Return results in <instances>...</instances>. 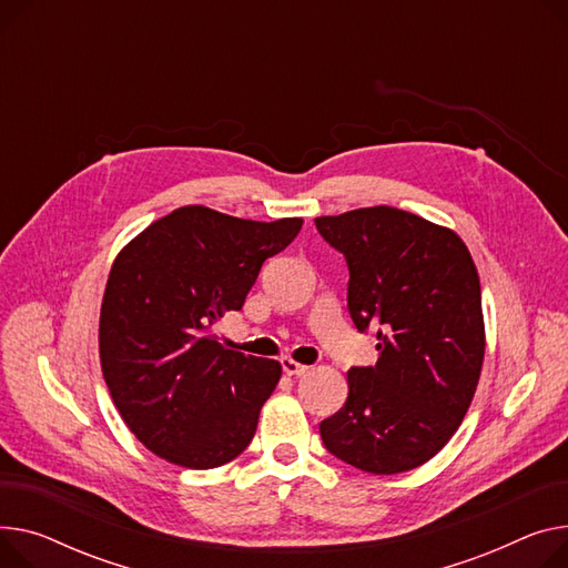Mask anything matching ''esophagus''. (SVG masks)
<instances>
[{
  "label": "esophagus",
  "instance_id": "1",
  "mask_svg": "<svg viewBox=\"0 0 568 568\" xmlns=\"http://www.w3.org/2000/svg\"><path fill=\"white\" fill-rule=\"evenodd\" d=\"M281 365H283V372L287 374V376H301V374H306L311 367L308 365H301V363H296V361H292V358H283L281 361Z\"/></svg>",
  "mask_w": 568,
  "mask_h": 568
}]
</instances>
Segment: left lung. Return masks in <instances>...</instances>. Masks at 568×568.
Returning <instances> with one entry per match:
<instances>
[{
	"mask_svg": "<svg viewBox=\"0 0 568 568\" xmlns=\"http://www.w3.org/2000/svg\"><path fill=\"white\" fill-rule=\"evenodd\" d=\"M345 255L347 308L374 328L376 365L347 372L349 397L320 434L333 457L374 475L423 466L473 402L484 363L479 276L462 237L397 207L317 216Z\"/></svg>",
	"mask_w": 568,
	"mask_h": 568,
	"instance_id": "left-lung-1",
	"label": "left lung"
}]
</instances>
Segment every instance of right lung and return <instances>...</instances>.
Segmentation results:
<instances>
[{
	"mask_svg": "<svg viewBox=\"0 0 568 568\" xmlns=\"http://www.w3.org/2000/svg\"><path fill=\"white\" fill-rule=\"evenodd\" d=\"M301 223L186 205L113 260L100 311L102 374L121 418L158 457L207 470L248 447L281 363L223 347L212 326L244 306L262 262Z\"/></svg>",
	"mask_w": 568,
	"mask_h": 568,
	"instance_id": "right-lung-1",
	"label": "right lung"
}]
</instances>
